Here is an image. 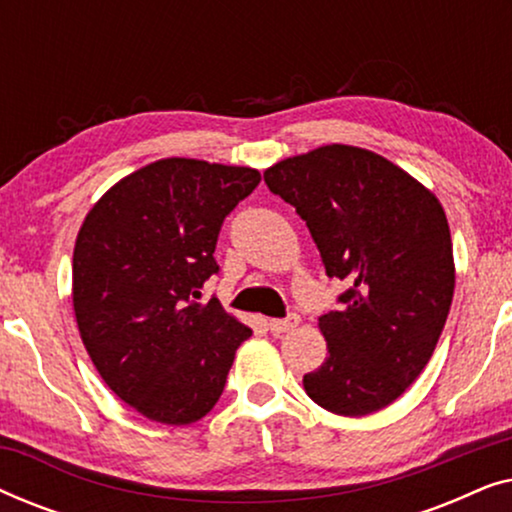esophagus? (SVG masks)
<instances>
[{
  "instance_id": "obj_1",
  "label": "esophagus",
  "mask_w": 512,
  "mask_h": 512,
  "mask_svg": "<svg viewBox=\"0 0 512 512\" xmlns=\"http://www.w3.org/2000/svg\"><path fill=\"white\" fill-rule=\"evenodd\" d=\"M300 324V319L296 317V314H291V317H286V319H270L268 321V328L272 333H286V331H293V328H296Z\"/></svg>"
}]
</instances>
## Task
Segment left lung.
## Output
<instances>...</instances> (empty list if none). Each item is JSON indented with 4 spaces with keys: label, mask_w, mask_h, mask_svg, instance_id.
Listing matches in <instances>:
<instances>
[{
    "label": "left lung",
    "mask_w": 512,
    "mask_h": 512,
    "mask_svg": "<svg viewBox=\"0 0 512 512\" xmlns=\"http://www.w3.org/2000/svg\"><path fill=\"white\" fill-rule=\"evenodd\" d=\"M296 207L326 275L347 279L342 310L319 317L328 356L303 377L307 396L342 417L387 408L417 380L454 296L445 209L380 153L326 144L263 172Z\"/></svg>",
    "instance_id": "8db88e82"
}]
</instances>
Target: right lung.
I'll use <instances>...</instances> for the list:
<instances>
[{
    "label": "right lung",
    "mask_w": 512,
    "mask_h": 512,
    "mask_svg": "<svg viewBox=\"0 0 512 512\" xmlns=\"http://www.w3.org/2000/svg\"><path fill=\"white\" fill-rule=\"evenodd\" d=\"M261 184L254 167L163 158L116 181L74 244L72 305L97 373L151 422L186 426L214 408L251 328L198 303L221 223Z\"/></svg>",
    "instance_id": "right-lung-1"
}]
</instances>
